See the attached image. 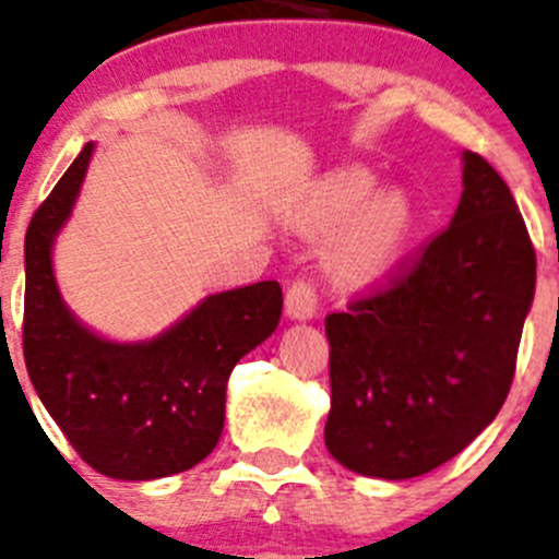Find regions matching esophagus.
<instances>
[{
	"label": "esophagus",
	"mask_w": 559,
	"mask_h": 559,
	"mask_svg": "<svg viewBox=\"0 0 559 559\" xmlns=\"http://www.w3.org/2000/svg\"><path fill=\"white\" fill-rule=\"evenodd\" d=\"M319 311V292L311 281H292V286L286 289V317L297 319V322H306L313 319Z\"/></svg>",
	"instance_id": "obj_1"
}]
</instances>
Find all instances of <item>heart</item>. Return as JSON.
<instances>
[{"instance_id": "1", "label": "heart", "mask_w": 559, "mask_h": 559, "mask_svg": "<svg viewBox=\"0 0 559 559\" xmlns=\"http://www.w3.org/2000/svg\"><path fill=\"white\" fill-rule=\"evenodd\" d=\"M377 180L360 166H338L319 177L292 210L302 235L322 237L324 267L335 284L366 286L401 259L415 226L409 199L395 188L374 191Z\"/></svg>"}]
</instances>
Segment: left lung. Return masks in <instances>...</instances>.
I'll use <instances>...</instances> for the list:
<instances>
[{"mask_svg": "<svg viewBox=\"0 0 559 559\" xmlns=\"http://www.w3.org/2000/svg\"><path fill=\"white\" fill-rule=\"evenodd\" d=\"M533 295L535 248L511 188L464 153L451 226L388 286L324 319L330 456L406 480L462 453L506 404Z\"/></svg>", "mask_w": 559, "mask_h": 559, "instance_id": "8db88e82", "label": "left lung"}]
</instances>
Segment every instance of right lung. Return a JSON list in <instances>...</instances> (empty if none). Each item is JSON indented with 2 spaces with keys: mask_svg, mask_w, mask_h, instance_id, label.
<instances>
[{
  "mask_svg": "<svg viewBox=\"0 0 559 559\" xmlns=\"http://www.w3.org/2000/svg\"><path fill=\"white\" fill-rule=\"evenodd\" d=\"M92 150H81L26 229V371L92 469L117 480L166 478L197 467L218 445L231 368L273 335L284 295L278 281L210 295L175 328L139 344L86 330L59 297L51 248Z\"/></svg>",
  "mask_w": 559,
  "mask_h": 559,
  "instance_id": "add662e5",
  "label": "right lung"
}]
</instances>
